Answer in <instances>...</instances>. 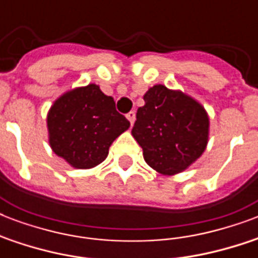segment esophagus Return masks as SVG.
I'll use <instances>...</instances> for the list:
<instances>
[{
	"label": "esophagus",
	"instance_id": "obj_1",
	"mask_svg": "<svg viewBox=\"0 0 258 258\" xmlns=\"http://www.w3.org/2000/svg\"><path fill=\"white\" fill-rule=\"evenodd\" d=\"M125 116H127V119H128L130 123H131V124H134V123H135V119H137V115H135V112H134V111H130V112L127 113Z\"/></svg>",
	"mask_w": 258,
	"mask_h": 258
}]
</instances>
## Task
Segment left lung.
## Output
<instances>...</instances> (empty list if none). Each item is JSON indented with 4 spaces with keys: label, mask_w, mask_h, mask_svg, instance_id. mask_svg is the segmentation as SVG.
I'll return each mask as SVG.
<instances>
[{
    "label": "left lung",
    "mask_w": 258,
    "mask_h": 258,
    "mask_svg": "<svg viewBox=\"0 0 258 258\" xmlns=\"http://www.w3.org/2000/svg\"><path fill=\"white\" fill-rule=\"evenodd\" d=\"M143 99L131 133L145 161L165 175L183 171L208 145V113L194 99L161 84L150 88Z\"/></svg>",
    "instance_id": "8db88e82"
}]
</instances>
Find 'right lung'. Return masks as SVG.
<instances>
[{"label":"right lung","mask_w":258,"mask_h":258,"mask_svg":"<svg viewBox=\"0 0 258 258\" xmlns=\"http://www.w3.org/2000/svg\"><path fill=\"white\" fill-rule=\"evenodd\" d=\"M128 127L112 97L95 84L64 93L48 113L50 147L76 169L101 163L111 143Z\"/></svg>","instance_id":"right-lung-1"}]
</instances>
